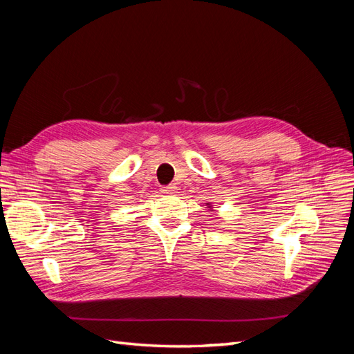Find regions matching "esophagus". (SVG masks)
I'll return each mask as SVG.
<instances>
[{
	"label": "esophagus",
	"instance_id": "obj_1",
	"mask_svg": "<svg viewBox=\"0 0 354 354\" xmlns=\"http://www.w3.org/2000/svg\"><path fill=\"white\" fill-rule=\"evenodd\" d=\"M162 190L167 192V194H169V192H174L176 190V186L174 185H168V186H164Z\"/></svg>",
	"mask_w": 354,
	"mask_h": 354
}]
</instances>
